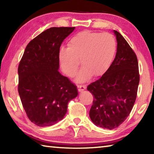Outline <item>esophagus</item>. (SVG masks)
I'll use <instances>...</instances> for the list:
<instances>
[{"label":"esophagus","instance_id":"1","mask_svg":"<svg viewBox=\"0 0 154 154\" xmlns=\"http://www.w3.org/2000/svg\"><path fill=\"white\" fill-rule=\"evenodd\" d=\"M85 85H77V89L79 92H82V91L85 89Z\"/></svg>","mask_w":154,"mask_h":154}]
</instances>
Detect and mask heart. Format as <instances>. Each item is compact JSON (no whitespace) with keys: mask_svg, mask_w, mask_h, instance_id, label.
I'll return each mask as SVG.
<instances>
[{"mask_svg":"<svg viewBox=\"0 0 154 154\" xmlns=\"http://www.w3.org/2000/svg\"><path fill=\"white\" fill-rule=\"evenodd\" d=\"M116 50L117 41L112 34L82 31L70 39L68 48L60 49V66L65 74L72 77L77 73L81 60L83 66L77 81L83 82L92 74L94 76L103 74L111 65Z\"/></svg>","mask_w":154,"mask_h":154,"instance_id":"heart-1","label":"heart"}]
</instances>
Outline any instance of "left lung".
Instances as JSON below:
<instances>
[{"instance_id":"obj_1","label":"left lung","mask_w":154,"mask_h":154,"mask_svg":"<svg viewBox=\"0 0 154 154\" xmlns=\"http://www.w3.org/2000/svg\"><path fill=\"white\" fill-rule=\"evenodd\" d=\"M117 53L103 76L88 85L94 96L90 117L93 123L112 130L126 120L137 96L140 75L136 54L118 31Z\"/></svg>"}]
</instances>
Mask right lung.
I'll return each instance as SVG.
<instances>
[{
	"mask_svg": "<svg viewBox=\"0 0 154 154\" xmlns=\"http://www.w3.org/2000/svg\"><path fill=\"white\" fill-rule=\"evenodd\" d=\"M75 27H52L28 44L18 66V92L28 119L38 126L63 119L76 85L58 71L61 44Z\"/></svg>",
	"mask_w": 154,
	"mask_h": 154,
	"instance_id": "add662e5",
	"label": "right lung"
}]
</instances>
